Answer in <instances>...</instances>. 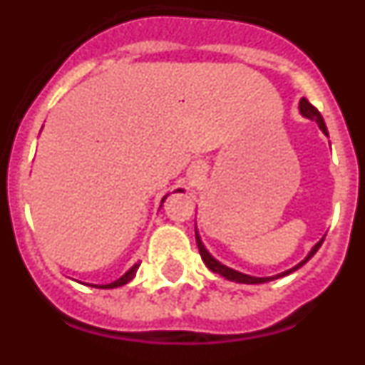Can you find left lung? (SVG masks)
Segmentation results:
<instances>
[{
  "mask_svg": "<svg viewBox=\"0 0 365 365\" xmlns=\"http://www.w3.org/2000/svg\"><path fill=\"white\" fill-rule=\"evenodd\" d=\"M299 113H302V115H303V117H305V118H311V120H316V124L320 125V130L324 131L325 135H329V133H327V125H325V122H324V118H322L320 111H318V109H316L314 106H312L307 98H302V100H299ZM195 241H197L199 254H201L202 261H205V265L208 267V269H210L212 272L219 274V276H222V278L230 279V282H235V283H247V285H254V283H267V282H272V279L283 278V276H287V274H291V272H294V270H298L299 267L305 265V263H307V261L311 259V257L314 256L316 252H318V248H320L322 243H324V237H322V240L318 241V243H316L314 247H312V250L307 254V257H305V259H303V261H299L298 265L292 267V269H289V270H285V272H282V274H276V276H270V278H256V276H248V274L237 272V270H234V269H230V267H227V265H222V263H219V261L215 259V257L212 256V254L208 252V250H206V248H205V245H202V241H201V237H199L197 230H195Z\"/></svg>",
  "mask_w": 365,
  "mask_h": 365,
  "instance_id": "obj_1",
  "label": "left lung"
}]
</instances>
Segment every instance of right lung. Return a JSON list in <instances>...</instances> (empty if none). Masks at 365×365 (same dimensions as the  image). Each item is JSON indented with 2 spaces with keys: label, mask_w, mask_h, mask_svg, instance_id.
<instances>
[{
  "label": "right lung",
  "mask_w": 365,
  "mask_h": 365,
  "mask_svg": "<svg viewBox=\"0 0 365 365\" xmlns=\"http://www.w3.org/2000/svg\"><path fill=\"white\" fill-rule=\"evenodd\" d=\"M177 192H179V190H177ZM180 192H182V190H180ZM164 199H166V197H164ZM164 199H163V202H164ZM138 267H140V263H135V265L131 267V269L128 270V272H125L124 276H122V278H118L117 282L108 283V285H93V287H98V289H115V287H122V285H125V283H130L131 279L135 278V274H137Z\"/></svg>",
  "instance_id": "add662e5"
}]
</instances>
